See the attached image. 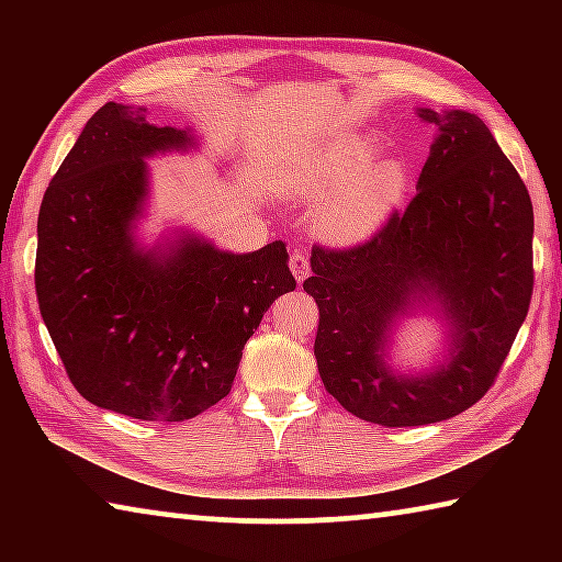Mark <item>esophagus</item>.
<instances>
[{"mask_svg": "<svg viewBox=\"0 0 562 562\" xmlns=\"http://www.w3.org/2000/svg\"><path fill=\"white\" fill-rule=\"evenodd\" d=\"M290 270H292L294 280H297V282L307 280V274H310V258H307V252L294 250V252L290 255Z\"/></svg>", "mask_w": 562, "mask_h": 562, "instance_id": "esophagus-1", "label": "esophagus"}]
</instances>
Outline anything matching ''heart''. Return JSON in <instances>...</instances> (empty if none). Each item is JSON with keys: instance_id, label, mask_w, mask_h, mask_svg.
<instances>
[{"instance_id": "1", "label": "heart", "mask_w": 562, "mask_h": 562, "mask_svg": "<svg viewBox=\"0 0 562 562\" xmlns=\"http://www.w3.org/2000/svg\"><path fill=\"white\" fill-rule=\"evenodd\" d=\"M376 146L369 138L339 140L307 166L288 170V188L297 198L329 195L317 211L315 225L331 243H359L376 233L406 193L402 160L369 164Z\"/></svg>"}]
</instances>
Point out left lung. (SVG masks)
<instances>
[{
	"label": "left lung",
	"mask_w": 562,
	"mask_h": 562,
	"mask_svg": "<svg viewBox=\"0 0 562 562\" xmlns=\"http://www.w3.org/2000/svg\"><path fill=\"white\" fill-rule=\"evenodd\" d=\"M439 128L404 211L367 243L312 247L304 292L319 307L317 369L327 392L364 422L424 426L488 392L528 315L532 203L475 113L418 111ZM414 301H439L452 349L431 375L385 367L387 331Z\"/></svg>",
	"instance_id": "8db88e82"
}]
</instances>
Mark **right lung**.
<instances>
[{
  "mask_svg": "<svg viewBox=\"0 0 562 562\" xmlns=\"http://www.w3.org/2000/svg\"><path fill=\"white\" fill-rule=\"evenodd\" d=\"M188 146V131L109 101L56 170L36 223V300L66 374L87 402L140 422H186L231 394L245 341L297 288L282 240L245 255L193 235L164 250L136 245L144 158Z\"/></svg>",
  "mask_w": 562,
  "mask_h": 562,
  "instance_id": "right-lung-1",
  "label": "right lung"
}]
</instances>
